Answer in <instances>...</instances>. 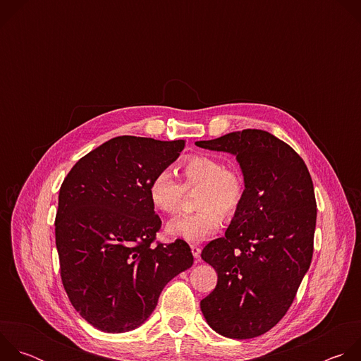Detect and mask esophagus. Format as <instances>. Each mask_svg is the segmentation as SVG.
Instances as JSON below:
<instances>
[{
    "mask_svg": "<svg viewBox=\"0 0 361 361\" xmlns=\"http://www.w3.org/2000/svg\"><path fill=\"white\" fill-rule=\"evenodd\" d=\"M191 252H192V255H194V259H200V254H201V248H200L198 245L192 244V245H191Z\"/></svg>",
    "mask_w": 361,
    "mask_h": 361,
    "instance_id": "esophagus-1",
    "label": "esophagus"
}]
</instances>
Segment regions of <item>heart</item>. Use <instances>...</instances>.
Returning <instances> with one entry per match:
<instances>
[{
    "instance_id": "b5f03b06",
    "label": "heart",
    "mask_w": 361,
    "mask_h": 361,
    "mask_svg": "<svg viewBox=\"0 0 361 361\" xmlns=\"http://www.w3.org/2000/svg\"><path fill=\"white\" fill-rule=\"evenodd\" d=\"M180 170L184 184L169 170L154 174L148 184V198L157 210L173 214L180 209L184 190L200 187L195 200L198 212L171 220L166 231L187 243H201L219 231L221 216L231 220L238 213L245 195L244 177L238 170L227 169L221 160L209 156H191Z\"/></svg>"
}]
</instances>
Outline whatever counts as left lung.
I'll list each match as a JSON object with an SVG mask.
<instances>
[{
    "mask_svg": "<svg viewBox=\"0 0 361 361\" xmlns=\"http://www.w3.org/2000/svg\"><path fill=\"white\" fill-rule=\"evenodd\" d=\"M195 145L233 154L245 183L226 235L201 251L219 276L200 302L202 316L224 337L262 336L284 317L312 263L317 219L312 176L288 144L263 130Z\"/></svg>",
    "mask_w": 361,
    "mask_h": 361,
    "instance_id": "obj_1",
    "label": "left lung"
}]
</instances>
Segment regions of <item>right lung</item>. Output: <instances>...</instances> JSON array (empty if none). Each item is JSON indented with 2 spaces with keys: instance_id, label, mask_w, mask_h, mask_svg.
Instances as JSON below:
<instances>
[{
  "instance_id": "1",
  "label": "right lung",
  "mask_w": 361,
  "mask_h": 361,
  "mask_svg": "<svg viewBox=\"0 0 361 361\" xmlns=\"http://www.w3.org/2000/svg\"><path fill=\"white\" fill-rule=\"evenodd\" d=\"M184 145L111 138L80 159L60 188L61 280L80 316L101 331L140 327L166 284L194 263L184 240L152 245L161 220L148 198L152 176L173 164Z\"/></svg>"
}]
</instances>
